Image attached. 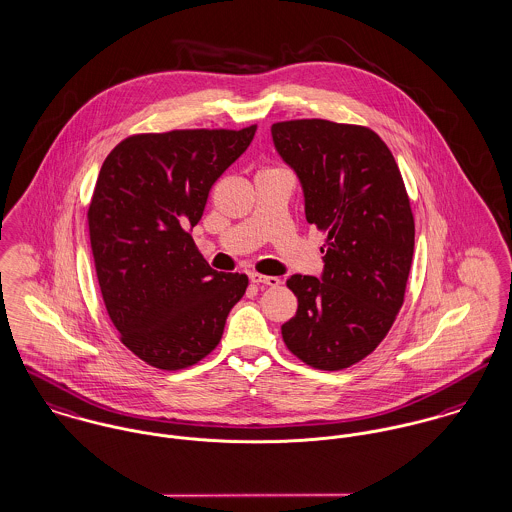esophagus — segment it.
Returning <instances> with one entry per match:
<instances>
[{
	"mask_svg": "<svg viewBox=\"0 0 512 512\" xmlns=\"http://www.w3.org/2000/svg\"><path fill=\"white\" fill-rule=\"evenodd\" d=\"M249 280H251L253 284H259V286H271V288H275V286L280 284V278H276V276L259 275V273H249Z\"/></svg>",
	"mask_w": 512,
	"mask_h": 512,
	"instance_id": "1",
	"label": "esophagus"
}]
</instances>
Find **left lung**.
Masks as SVG:
<instances>
[{
	"label": "left lung",
	"instance_id": "8db88e82",
	"mask_svg": "<svg viewBox=\"0 0 512 512\" xmlns=\"http://www.w3.org/2000/svg\"><path fill=\"white\" fill-rule=\"evenodd\" d=\"M276 152L298 175L306 220L327 239L323 275H292L296 315L288 351L317 370H343L372 353L403 306L415 220L390 148L370 128L323 118L271 126Z\"/></svg>",
	"mask_w": 512,
	"mask_h": 512
}]
</instances>
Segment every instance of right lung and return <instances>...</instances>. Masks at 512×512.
Listing matches in <instances>:
<instances>
[{
  "instance_id": "right-lung-1",
  "label": "right lung",
  "mask_w": 512,
  "mask_h": 512,
  "mask_svg": "<svg viewBox=\"0 0 512 512\" xmlns=\"http://www.w3.org/2000/svg\"><path fill=\"white\" fill-rule=\"evenodd\" d=\"M257 124L132 134L103 161L87 210L103 302L122 345L159 370L212 353L249 284L216 273L189 234Z\"/></svg>"
}]
</instances>
